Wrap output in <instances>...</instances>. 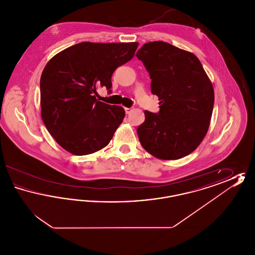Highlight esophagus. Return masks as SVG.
Wrapping results in <instances>:
<instances>
[{"instance_id": "34e87169", "label": "esophagus", "mask_w": 255, "mask_h": 255, "mask_svg": "<svg viewBox=\"0 0 255 255\" xmlns=\"http://www.w3.org/2000/svg\"><path fill=\"white\" fill-rule=\"evenodd\" d=\"M131 111H132V108H125V113L128 115V114H130L131 113Z\"/></svg>"}]
</instances>
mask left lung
I'll list each match as a JSON object with an SVG mask.
<instances>
[{
	"label": "left lung",
	"instance_id": "obj_1",
	"mask_svg": "<svg viewBox=\"0 0 255 255\" xmlns=\"http://www.w3.org/2000/svg\"><path fill=\"white\" fill-rule=\"evenodd\" d=\"M135 56L150 74L151 93L159 112L145 111L136 129L140 144L152 156L183 158L206 136L214 105V90L198 57L162 41L149 42Z\"/></svg>",
	"mask_w": 255,
	"mask_h": 255
}]
</instances>
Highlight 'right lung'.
I'll list each match as a JSON object with an SVG mask.
<instances>
[{
	"label": "right lung",
	"instance_id": "obj_1",
	"mask_svg": "<svg viewBox=\"0 0 255 255\" xmlns=\"http://www.w3.org/2000/svg\"><path fill=\"white\" fill-rule=\"evenodd\" d=\"M137 46V42H82L48 62L40 79L41 117L66 151L84 156L108 145L125 111L98 101L97 90L112 88L115 70L133 58Z\"/></svg>",
	"mask_w": 255,
	"mask_h": 255
}]
</instances>
